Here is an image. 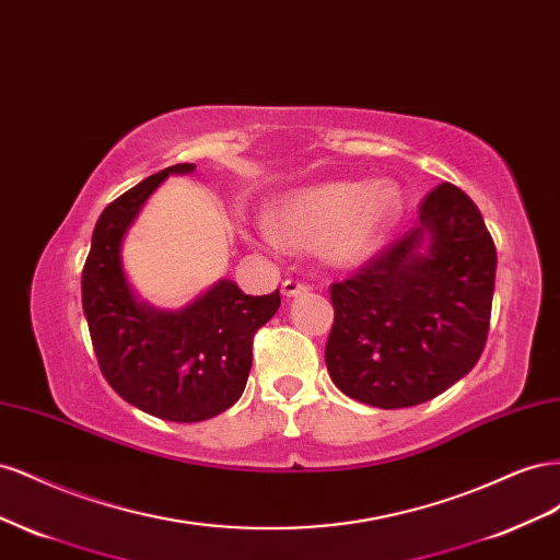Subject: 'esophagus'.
I'll return each mask as SVG.
<instances>
[{"label":"esophagus","mask_w":560,"mask_h":560,"mask_svg":"<svg viewBox=\"0 0 560 560\" xmlns=\"http://www.w3.org/2000/svg\"><path fill=\"white\" fill-rule=\"evenodd\" d=\"M308 290H311V287H308L306 282H299V280H284V282H282V294H284L287 299L299 296V294L308 292Z\"/></svg>","instance_id":"esophagus-1"}]
</instances>
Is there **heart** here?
<instances>
[{
	"label": "heart",
	"instance_id": "1",
	"mask_svg": "<svg viewBox=\"0 0 560 560\" xmlns=\"http://www.w3.org/2000/svg\"><path fill=\"white\" fill-rule=\"evenodd\" d=\"M404 198L393 179H331L276 200V224L257 222L268 247H319L334 266H360L383 247L399 222Z\"/></svg>",
	"mask_w": 560,
	"mask_h": 560
}]
</instances>
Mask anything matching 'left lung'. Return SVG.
I'll return each instance as SVG.
<instances>
[{"instance_id":"1","label":"left lung","mask_w":560,"mask_h":560,"mask_svg":"<svg viewBox=\"0 0 560 560\" xmlns=\"http://www.w3.org/2000/svg\"><path fill=\"white\" fill-rule=\"evenodd\" d=\"M498 254L471 198L444 182L418 224L331 284L325 362L343 395L378 409L434 399L479 362Z\"/></svg>"}]
</instances>
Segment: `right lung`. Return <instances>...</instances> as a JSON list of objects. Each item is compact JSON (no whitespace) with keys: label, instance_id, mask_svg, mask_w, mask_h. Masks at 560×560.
<instances>
[{"label":"right lung","instance_id":"right-lung-1","mask_svg":"<svg viewBox=\"0 0 560 560\" xmlns=\"http://www.w3.org/2000/svg\"><path fill=\"white\" fill-rule=\"evenodd\" d=\"M177 163L142 179L100 214L81 276V303L97 364L107 383L140 411L173 422L214 418L241 399L252 369V338L280 308V292L245 294L233 280L177 311L149 306L126 278L124 241L149 196Z\"/></svg>","mask_w":560,"mask_h":560}]
</instances>
